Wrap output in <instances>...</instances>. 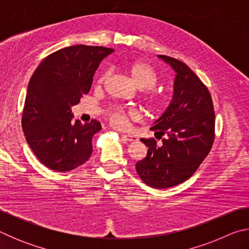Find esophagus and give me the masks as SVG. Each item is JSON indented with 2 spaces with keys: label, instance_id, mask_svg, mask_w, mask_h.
I'll use <instances>...</instances> for the list:
<instances>
[{
  "label": "esophagus",
  "instance_id": "1",
  "mask_svg": "<svg viewBox=\"0 0 249 249\" xmlns=\"http://www.w3.org/2000/svg\"><path fill=\"white\" fill-rule=\"evenodd\" d=\"M122 137L126 140L127 142H136L137 141V137L134 136V135H130V134H123L122 135Z\"/></svg>",
  "mask_w": 249,
  "mask_h": 249
}]
</instances>
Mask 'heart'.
<instances>
[{"label": "heart", "instance_id": "b5f03b06", "mask_svg": "<svg viewBox=\"0 0 249 249\" xmlns=\"http://www.w3.org/2000/svg\"><path fill=\"white\" fill-rule=\"evenodd\" d=\"M129 74L132 75L134 82L142 90L144 99L151 108L157 109L161 107L163 104L162 95L154 87L158 82V73L157 71L150 64L146 61H134L128 66ZM108 77V71L104 72L98 78V84H103L105 80ZM107 117L111 124L115 127L124 128L128 125L129 120H136L138 117L137 109L133 107H114L107 111Z\"/></svg>", "mask_w": 249, "mask_h": 249}]
</instances>
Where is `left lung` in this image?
Here are the masks:
<instances>
[{"label": "left lung", "instance_id": "1", "mask_svg": "<svg viewBox=\"0 0 249 249\" xmlns=\"http://www.w3.org/2000/svg\"><path fill=\"white\" fill-rule=\"evenodd\" d=\"M158 57L177 72L174 98L150 127L162 144L158 146L155 138H142L148 151L136 162V171L149 187L166 189L188 180L209 155L215 138V113L208 87L184 62Z\"/></svg>", "mask_w": 249, "mask_h": 249}]
</instances>
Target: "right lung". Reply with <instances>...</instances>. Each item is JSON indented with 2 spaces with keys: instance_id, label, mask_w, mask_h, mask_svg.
<instances>
[{
  "instance_id": "add662e5",
  "label": "right lung",
  "mask_w": 249,
  "mask_h": 249,
  "mask_svg": "<svg viewBox=\"0 0 249 249\" xmlns=\"http://www.w3.org/2000/svg\"><path fill=\"white\" fill-rule=\"evenodd\" d=\"M113 52L102 46H70L50 53L33 73L22 127L34 154L49 169L70 171L90 158L101 123L74 122L71 107L89 93L100 62Z\"/></svg>"
}]
</instances>
